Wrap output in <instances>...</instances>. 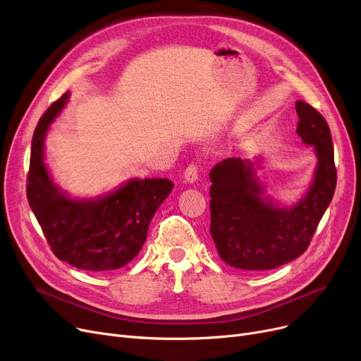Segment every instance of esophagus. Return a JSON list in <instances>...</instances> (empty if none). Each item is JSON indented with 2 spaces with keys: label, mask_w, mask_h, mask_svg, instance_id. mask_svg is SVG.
<instances>
[{
  "label": "esophagus",
  "mask_w": 361,
  "mask_h": 361,
  "mask_svg": "<svg viewBox=\"0 0 361 361\" xmlns=\"http://www.w3.org/2000/svg\"><path fill=\"white\" fill-rule=\"evenodd\" d=\"M199 177V166L197 164H190L184 171V178L187 183H195Z\"/></svg>",
  "instance_id": "1"
}]
</instances>
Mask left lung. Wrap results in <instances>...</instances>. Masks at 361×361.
Listing matches in <instances>:
<instances>
[{"instance_id": "obj_1", "label": "left lung", "mask_w": 361, "mask_h": 361, "mask_svg": "<svg viewBox=\"0 0 361 361\" xmlns=\"http://www.w3.org/2000/svg\"><path fill=\"white\" fill-rule=\"evenodd\" d=\"M296 134L314 146L317 168L310 190L293 208H279L262 197L254 164L228 158L209 172L211 236L218 255L240 270H271L302 255L331 203L336 166L331 130L314 107L298 100Z\"/></svg>"}]
</instances>
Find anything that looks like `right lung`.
I'll return each instance as SVG.
<instances>
[{
  "label": "right lung",
  "mask_w": 361,
  "mask_h": 361,
  "mask_svg": "<svg viewBox=\"0 0 361 361\" xmlns=\"http://www.w3.org/2000/svg\"><path fill=\"white\" fill-rule=\"evenodd\" d=\"M68 99L69 92H65L47 109L34 131L27 202L60 261L87 271L116 270L142 250L152 218L174 184L166 178H135L92 200H76L61 193L44 164V138Z\"/></svg>",
  "instance_id": "1"
}]
</instances>
